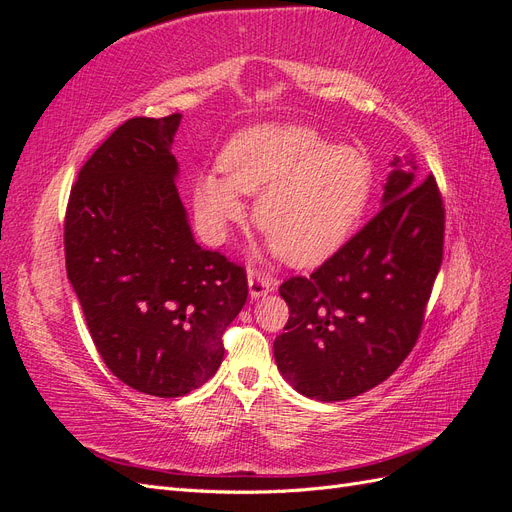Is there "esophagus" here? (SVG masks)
Listing matches in <instances>:
<instances>
[{
    "label": "esophagus",
    "mask_w": 512,
    "mask_h": 512,
    "mask_svg": "<svg viewBox=\"0 0 512 512\" xmlns=\"http://www.w3.org/2000/svg\"><path fill=\"white\" fill-rule=\"evenodd\" d=\"M247 282H250V294H252V299L262 297V294H267V292H271V290L277 288V280H275V277H271L269 273L260 271V269H250V271H247Z\"/></svg>",
    "instance_id": "esophagus-1"
}]
</instances>
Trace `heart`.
<instances>
[{
	"instance_id": "1",
	"label": "heart",
	"mask_w": 512,
	"mask_h": 512,
	"mask_svg": "<svg viewBox=\"0 0 512 512\" xmlns=\"http://www.w3.org/2000/svg\"><path fill=\"white\" fill-rule=\"evenodd\" d=\"M226 179L196 183V207L213 230L243 218L237 192L259 194L256 226L297 267L329 258L361 218L371 170L361 151L327 145L299 126H258L232 138L222 153Z\"/></svg>"
}]
</instances>
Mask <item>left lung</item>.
Masks as SVG:
<instances>
[{
    "mask_svg": "<svg viewBox=\"0 0 512 512\" xmlns=\"http://www.w3.org/2000/svg\"><path fill=\"white\" fill-rule=\"evenodd\" d=\"M384 205L309 275L280 286L290 318L273 342L282 376L305 397L342 401L374 389L421 335L444 254V200L393 162Z\"/></svg>",
    "mask_w": 512,
    "mask_h": 512,
    "instance_id": "obj_1",
    "label": "left lung"
}]
</instances>
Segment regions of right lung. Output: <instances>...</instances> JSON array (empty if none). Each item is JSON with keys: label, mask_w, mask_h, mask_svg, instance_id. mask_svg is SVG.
Returning a JSON list of instances; mask_svg holds the SVG:
<instances>
[{"label": "right lung", "mask_w": 512, "mask_h": 512, "mask_svg": "<svg viewBox=\"0 0 512 512\" xmlns=\"http://www.w3.org/2000/svg\"><path fill=\"white\" fill-rule=\"evenodd\" d=\"M179 121H123L83 164L64 220L68 280L102 361L153 397L188 395L218 371L247 301L245 267L192 237L170 153Z\"/></svg>", "instance_id": "obj_1"}]
</instances>
